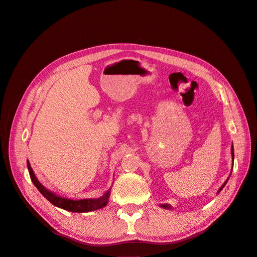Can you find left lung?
<instances>
[{
	"mask_svg": "<svg viewBox=\"0 0 257 257\" xmlns=\"http://www.w3.org/2000/svg\"><path fill=\"white\" fill-rule=\"evenodd\" d=\"M231 155H232V159H234V147H231ZM227 181H228V179H227V180L225 181V182H224V184L221 186V189L219 190V192H221V190L224 188V185L227 183ZM162 207H163V208H167V209H169V208H170V206H168V205H162Z\"/></svg>",
	"mask_w": 257,
	"mask_h": 257,
	"instance_id": "1",
	"label": "left lung"
}]
</instances>
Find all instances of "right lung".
Instances as JSON below:
<instances>
[{"instance_id": "1", "label": "right lung", "mask_w": 257, "mask_h": 257, "mask_svg": "<svg viewBox=\"0 0 257 257\" xmlns=\"http://www.w3.org/2000/svg\"><path fill=\"white\" fill-rule=\"evenodd\" d=\"M27 164H28V169H29L31 180H32V182L34 183L37 190L40 191L46 197V199H48L50 203L54 206H57V207L62 208L64 210H67V211H71V212H89V211H93V210H97L99 208H103L108 203V197H109V195H110L109 191H107L104 194V196L96 198V199L73 200V199L60 197V196L56 195V194H53L50 191H48L46 188H44V186L40 182H38V180L36 179L29 161Z\"/></svg>"}]
</instances>
